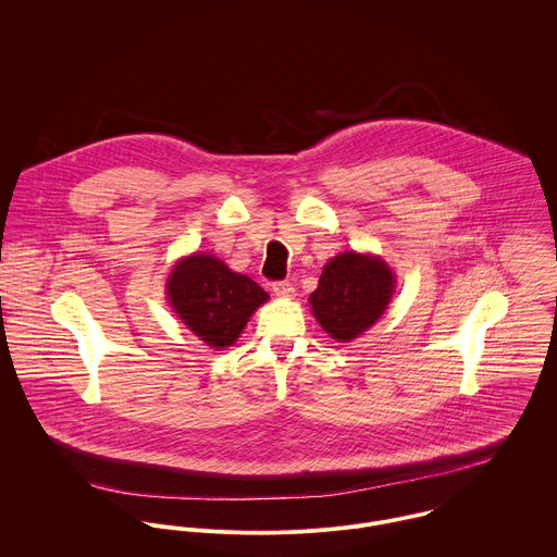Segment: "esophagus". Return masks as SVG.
I'll use <instances>...</instances> for the list:
<instances>
[{"instance_id":"obj_1","label":"esophagus","mask_w":557,"mask_h":557,"mask_svg":"<svg viewBox=\"0 0 557 557\" xmlns=\"http://www.w3.org/2000/svg\"><path fill=\"white\" fill-rule=\"evenodd\" d=\"M272 292L278 296V298H294V285L289 281H278L272 285Z\"/></svg>"}]
</instances>
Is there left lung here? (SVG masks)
I'll return each mask as SVG.
<instances>
[{
    "label": "left lung",
    "mask_w": 557,
    "mask_h": 557,
    "mask_svg": "<svg viewBox=\"0 0 557 557\" xmlns=\"http://www.w3.org/2000/svg\"><path fill=\"white\" fill-rule=\"evenodd\" d=\"M395 283V272L380 257L341 252L323 265L318 289L309 296L311 311L332 338L347 343L384 315Z\"/></svg>",
    "instance_id": "obj_1"
}]
</instances>
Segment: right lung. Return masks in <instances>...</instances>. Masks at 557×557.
Wrapping results in <instances>:
<instances>
[{
	"label": "right lung",
	"instance_id": "obj_1",
	"mask_svg": "<svg viewBox=\"0 0 557 557\" xmlns=\"http://www.w3.org/2000/svg\"><path fill=\"white\" fill-rule=\"evenodd\" d=\"M166 296L182 323L214 349L234 345L246 321L268 300L252 278L203 252L175 263Z\"/></svg>",
	"mask_w": 557,
	"mask_h": 557
}]
</instances>
